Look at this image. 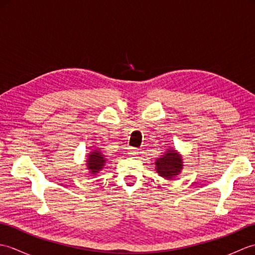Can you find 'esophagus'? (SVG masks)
Listing matches in <instances>:
<instances>
[{"label":"esophagus","instance_id":"esophagus-1","mask_svg":"<svg viewBox=\"0 0 255 255\" xmlns=\"http://www.w3.org/2000/svg\"><path fill=\"white\" fill-rule=\"evenodd\" d=\"M139 153H140V151L136 148H130L128 150V154L131 155V156H137Z\"/></svg>","mask_w":255,"mask_h":255}]
</instances>
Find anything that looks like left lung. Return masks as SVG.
<instances>
[{"label":"left lung","instance_id":"obj_1","mask_svg":"<svg viewBox=\"0 0 255 255\" xmlns=\"http://www.w3.org/2000/svg\"><path fill=\"white\" fill-rule=\"evenodd\" d=\"M183 169L182 155L174 149L166 150V152L155 160V170L159 175L172 180L181 173Z\"/></svg>","mask_w":255,"mask_h":255}]
</instances>
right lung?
I'll return each mask as SVG.
<instances>
[{
  "mask_svg": "<svg viewBox=\"0 0 255 255\" xmlns=\"http://www.w3.org/2000/svg\"><path fill=\"white\" fill-rule=\"evenodd\" d=\"M106 163L105 155L102 154L99 148H95L91 151L89 153L88 159H86V166L90 170L91 174H97L102 169L103 166Z\"/></svg>",
  "mask_w": 255,
  "mask_h": 255,
  "instance_id": "1",
  "label": "right lung"
}]
</instances>
